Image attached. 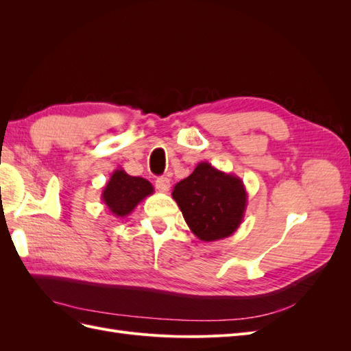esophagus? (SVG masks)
Returning <instances> with one entry per match:
<instances>
[{"label": "esophagus", "instance_id": "34e87169", "mask_svg": "<svg viewBox=\"0 0 351 351\" xmlns=\"http://www.w3.org/2000/svg\"><path fill=\"white\" fill-rule=\"evenodd\" d=\"M155 186H156V189L159 190V192L167 193L168 190H169V187H171V180H169L168 177H159L156 182H155Z\"/></svg>", "mask_w": 351, "mask_h": 351}]
</instances>
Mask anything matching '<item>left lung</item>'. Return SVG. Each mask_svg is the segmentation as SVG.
I'll return each mask as SVG.
<instances>
[{"instance_id":"8db88e82","label":"left lung","mask_w":351,"mask_h":351,"mask_svg":"<svg viewBox=\"0 0 351 351\" xmlns=\"http://www.w3.org/2000/svg\"><path fill=\"white\" fill-rule=\"evenodd\" d=\"M173 199L189 228L202 241H217L234 234L247 206L243 180L206 161L199 162L192 174L174 186Z\"/></svg>"}]
</instances>
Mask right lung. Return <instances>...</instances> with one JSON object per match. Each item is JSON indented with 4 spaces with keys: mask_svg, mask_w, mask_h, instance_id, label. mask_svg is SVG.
Returning a JSON list of instances; mask_svg holds the SVG:
<instances>
[{
    "mask_svg": "<svg viewBox=\"0 0 351 351\" xmlns=\"http://www.w3.org/2000/svg\"><path fill=\"white\" fill-rule=\"evenodd\" d=\"M154 193V186L142 177L127 174L123 168H117L105 184L101 199L104 205L117 218L130 215L143 199Z\"/></svg>",
    "mask_w": 351,
    "mask_h": 351,
    "instance_id": "right-lung-1",
    "label": "right lung"
}]
</instances>
